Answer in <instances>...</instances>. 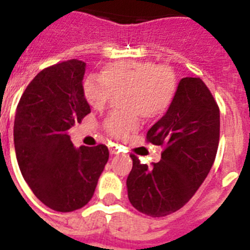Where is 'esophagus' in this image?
I'll return each mask as SVG.
<instances>
[{"mask_svg": "<svg viewBox=\"0 0 250 250\" xmlns=\"http://www.w3.org/2000/svg\"><path fill=\"white\" fill-rule=\"evenodd\" d=\"M119 152H120V149H119L118 145H111V147H110V154L111 155H118Z\"/></svg>", "mask_w": 250, "mask_h": 250, "instance_id": "1", "label": "esophagus"}]
</instances>
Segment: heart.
Returning a JSON list of instances; mask_svg holds the SVG:
<instances>
[{
	"label": "heart",
	"instance_id": "1",
	"mask_svg": "<svg viewBox=\"0 0 250 250\" xmlns=\"http://www.w3.org/2000/svg\"><path fill=\"white\" fill-rule=\"evenodd\" d=\"M178 90V79L169 66L151 61H118L106 65L100 76H87L83 94L91 107H105L114 96L121 95L119 105L125 111L110 115L104 129L110 136L125 139L145 119L160 118L169 110Z\"/></svg>",
	"mask_w": 250,
	"mask_h": 250
}]
</instances>
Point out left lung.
Listing matches in <instances>:
<instances>
[{
	"label": "left lung",
	"mask_w": 250,
	"mask_h": 250,
	"mask_svg": "<svg viewBox=\"0 0 250 250\" xmlns=\"http://www.w3.org/2000/svg\"><path fill=\"white\" fill-rule=\"evenodd\" d=\"M220 112L199 77L180 80L173 104L154 124L146 141L164 147L151 167L132 159L127 196L140 213L159 218L184 207L210 171L219 145Z\"/></svg>",
	"instance_id": "8db88e82"
}]
</instances>
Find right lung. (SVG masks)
I'll use <instances>...</instances> for the list:
<instances>
[{"mask_svg": "<svg viewBox=\"0 0 250 250\" xmlns=\"http://www.w3.org/2000/svg\"><path fill=\"white\" fill-rule=\"evenodd\" d=\"M86 63L72 59L40 71L17 105L13 141L20 170L46 207L74 211L85 207L109 160L106 145H72L67 130L90 114L83 94Z\"/></svg>", "mask_w": 250, "mask_h": 250, "instance_id": "right-lung-1", "label": "right lung"}]
</instances>
